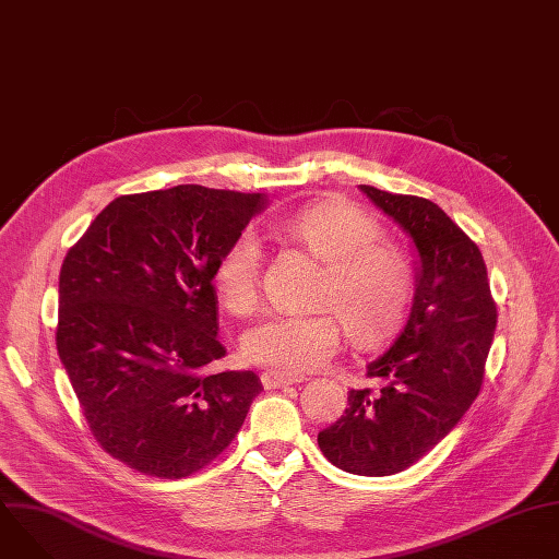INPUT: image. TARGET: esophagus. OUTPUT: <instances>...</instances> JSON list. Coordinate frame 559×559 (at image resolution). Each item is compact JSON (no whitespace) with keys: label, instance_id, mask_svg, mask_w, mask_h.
Instances as JSON below:
<instances>
[{"label":"esophagus","instance_id":"34e87169","mask_svg":"<svg viewBox=\"0 0 559 559\" xmlns=\"http://www.w3.org/2000/svg\"><path fill=\"white\" fill-rule=\"evenodd\" d=\"M302 376H292V373H283V371H263L261 376V382L265 389H283V386H289V384H296L300 382Z\"/></svg>","mask_w":559,"mask_h":559}]
</instances>
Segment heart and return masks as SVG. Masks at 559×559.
Wrapping results in <instances>:
<instances>
[{
  "instance_id": "obj_1",
  "label": "heart",
  "mask_w": 559,
  "mask_h": 559,
  "mask_svg": "<svg viewBox=\"0 0 559 559\" xmlns=\"http://www.w3.org/2000/svg\"><path fill=\"white\" fill-rule=\"evenodd\" d=\"M283 234L325 265L318 283L316 313H272L243 338V354L254 365L305 373L330 362L345 325L354 343L371 347L389 338L409 309L416 276L409 257L382 243V223L345 201H321L281 225ZM263 248L252 231L238 234L221 252L212 285L231 313H250L261 294ZM335 311L332 312L331 309Z\"/></svg>"
}]
</instances>
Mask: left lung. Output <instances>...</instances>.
I'll use <instances>...</instances> for the list:
<instances>
[{
  "label": "left lung",
  "mask_w": 559,
  "mask_h": 559,
  "mask_svg": "<svg viewBox=\"0 0 559 559\" xmlns=\"http://www.w3.org/2000/svg\"><path fill=\"white\" fill-rule=\"evenodd\" d=\"M360 190L414 238L420 274L405 328L367 365L380 389H352L345 414L318 433V447L347 473L380 477L427 455L473 405L498 309L480 248L442 207L414 194Z\"/></svg>",
  "instance_id": "8db88e82"
}]
</instances>
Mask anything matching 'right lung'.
Listing matches in <instances>:
<instances>
[{
	"instance_id": "right-lung-1",
	"label": "right lung",
	"mask_w": 559,
	"mask_h": 559,
	"mask_svg": "<svg viewBox=\"0 0 559 559\" xmlns=\"http://www.w3.org/2000/svg\"><path fill=\"white\" fill-rule=\"evenodd\" d=\"M263 205L203 186L123 194L63 259L59 358L99 447L139 473L205 468L263 391L254 371L207 373L225 356L214 265Z\"/></svg>"
}]
</instances>
